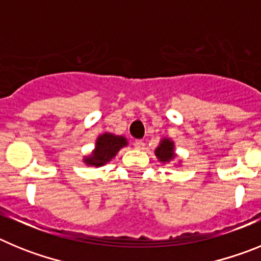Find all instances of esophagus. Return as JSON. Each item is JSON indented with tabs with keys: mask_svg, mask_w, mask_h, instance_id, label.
<instances>
[{
	"mask_svg": "<svg viewBox=\"0 0 261 261\" xmlns=\"http://www.w3.org/2000/svg\"><path fill=\"white\" fill-rule=\"evenodd\" d=\"M133 145H135V147L137 150H142L145 147V142L141 141V140H136V141L133 142Z\"/></svg>",
	"mask_w": 261,
	"mask_h": 261,
	"instance_id": "esophagus-1",
	"label": "esophagus"
}]
</instances>
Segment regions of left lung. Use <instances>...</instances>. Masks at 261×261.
I'll use <instances>...</instances> for the list:
<instances>
[{
    "label": "left lung",
    "mask_w": 261,
    "mask_h": 261,
    "mask_svg": "<svg viewBox=\"0 0 261 261\" xmlns=\"http://www.w3.org/2000/svg\"><path fill=\"white\" fill-rule=\"evenodd\" d=\"M154 154H155L156 159H158L159 162L170 163L176 161L177 163H175V165H181V159H177V154L175 153V142L172 141L171 138L163 137L162 140L159 141L158 147L154 150Z\"/></svg>",
    "instance_id": "1"
}]
</instances>
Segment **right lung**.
Returning a JSON list of instances; mask_svg holds the SVG:
<instances>
[{
  "label": "right lung",
  "mask_w": 261,
  "mask_h": 261,
  "mask_svg": "<svg viewBox=\"0 0 261 261\" xmlns=\"http://www.w3.org/2000/svg\"><path fill=\"white\" fill-rule=\"evenodd\" d=\"M128 146V140L124 136L106 132L96 137L93 151L84 156V163L89 167H102L116 156L120 149Z\"/></svg>",
  "instance_id": "add662e5"
}]
</instances>
